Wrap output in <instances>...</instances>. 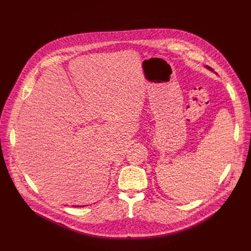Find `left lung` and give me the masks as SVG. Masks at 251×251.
<instances>
[{
    "label": "left lung",
    "mask_w": 251,
    "mask_h": 251,
    "mask_svg": "<svg viewBox=\"0 0 251 251\" xmlns=\"http://www.w3.org/2000/svg\"><path fill=\"white\" fill-rule=\"evenodd\" d=\"M207 68H208V69H209V70H211V71H213V70H212V69H211V68H210V67H208V66H207Z\"/></svg>",
    "instance_id": "obj_1"
}]
</instances>
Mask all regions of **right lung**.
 Returning a JSON list of instances; mask_svg holds the SVG:
<instances>
[{
  "label": "right lung",
  "instance_id": "add662e5",
  "mask_svg": "<svg viewBox=\"0 0 251 251\" xmlns=\"http://www.w3.org/2000/svg\"><path fill=\"white\" fill-rule=\"evenodd\" d=\"M75 207H77V206H85V205H75Z\"/></svg>",
  "mask_w": 251,
  "mask_h": 251
}]
</instances>
